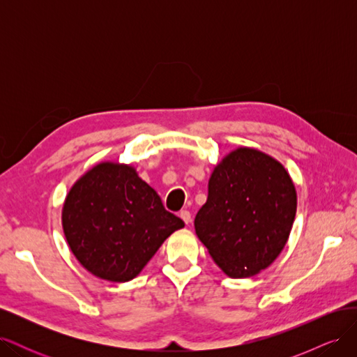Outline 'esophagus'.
<instances>
[{
    "label": "esophagus",
    "instance_id": "34e87169",
    "mask_svg": "<svg viewBox=\"0 0 357 357\" xmlns=\"http://www.w3.org/2000/svg\"><path fill=\"white\" fill-rule=\"evenodd\" d=\"M180 218H181V220L185 222L186 225H189V223L192 222V215H190V213H189L188 210H183V211L180 213Z\"/></svg>",
    "mask_w": 357,
    "mask_h": 357
}]
</instances>
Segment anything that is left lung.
<instances>
[{
	"instance_id": "obj_1",
	"label": "left lung",
	"mask_w": 357,
	"mask_h": 357,
	"mask_svg": "<svg viewBox=\"0 0 357 357\" xmlns=\"http://www.w3.org/2000/svg\"><path fill=\"white\" fill-rule=\"evenodd\" d=\"M296 204L295 183L282 162L253 147H236L211 172L195 231L226 275L248 278L283 252Z\"/></svg>"
}]
</instances>
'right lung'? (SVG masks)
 Masks as SVG:
<instances>
[{"label":"right lung","mask_w":357,"mask_h":357,"mask_svg":"<svg viewBox=\"0 0 357 357\" xmlns=\"http://www.w3.org/2000/svg\"><path fill=\"white\" fill-rule=\"evenodd\" d=\"M183 226L135 167L113 160L86 171L62 205V229L73 255L86 271L112 283L135 278Z\"/></svg>","instance_id":"1"}]
</instances>
